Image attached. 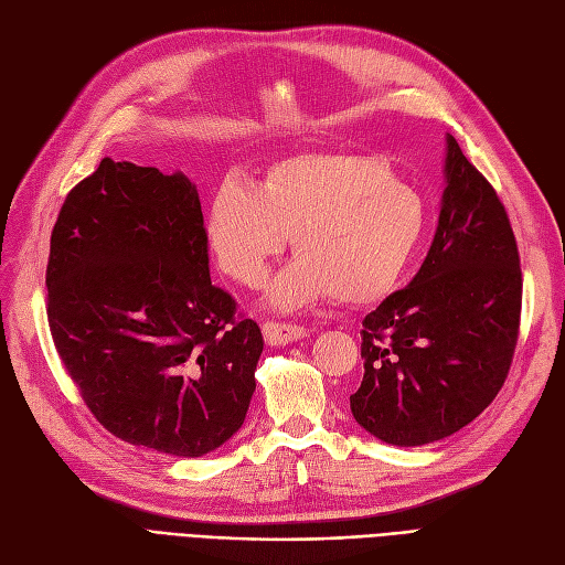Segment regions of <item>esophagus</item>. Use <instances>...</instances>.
<instances>
[{
	"label": "esophagus",
	"mask_w": 565,
	"mask_h": 565,
	"mask_svg": "<svg viewBox=\"0 0 565 565\" xmlns=\"http://www.w3.org/2000/svg\"><path fill=\"white\" fill-rule=\"evenodd\" d=\"M306 337V328L303 324H292V322H273L266 320L264 322V339L268 347H280V344H289V341H297Z\"/></svg>",
	"instance_id": "1"
}]
</instances>
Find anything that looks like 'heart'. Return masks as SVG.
Listing matches in <instances>:
<instances>
[{
    "label": "heart",
    "instance_id": "b5f03b06",
    "mask_svg": "<svg viewBox=\"0 0 565 565\" xmlns=\"http://www.w3.org/2000/svg\"><path fill=\"white\" fill-rule=\"evenodd\" d=\"M426 204L386 160L306 150L266 167L259 188L228 177L210 207V243L228 276L259 285L287 247L299 252L268 287L282 311L337 297L372 303L398 285L419 247Z\"/></svg>",
    "mask_w": 565,
    "mask_h": 565
}]
</instances>
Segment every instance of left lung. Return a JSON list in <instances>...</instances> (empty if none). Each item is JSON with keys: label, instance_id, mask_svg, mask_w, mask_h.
<instances>
[{"label": "left lung", "instance_id": "8db88e82", "mask_svg": "<svg viewBox=\"0 0 565 565\" xmlns=\"http://www.w3.org/2000/svg\"><path fill=\"white\" fill-rule=\"evenodd\" d=\"M446 193L429 254L363 320L365 374L351 413L391 446H424L473 422L514 361L523 276L498 191L448 136Z\"/></svg>", "mask_w": 565, "mask_h": 565}]
</instances>
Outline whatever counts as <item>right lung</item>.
I'll return each mask as SVG.
<instances>
[{"label":"right lung","mask_w":565,"mask_h":565,"mask_svg":"<svg viewBox=\"0 0 565 565\" xmlns=\"http://www.w3.org/2000/svg\"><path fill=\"white\" fill-rule=\"evenodd\" d=\"M46 318L65 372L113 436L200 457L243 426L264 337L212 285L200 198L183 174L104 158L65 195Z\"/></svg>","instance_id":"obj_1"}]
</instances>
